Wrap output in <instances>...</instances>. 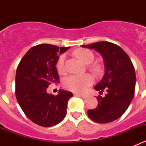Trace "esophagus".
Returning a JSON list of instances; mask_svg holds the SVG:
<instances>
[{"instance_id": "34e87169", "label": "esophagus", "mask_w": 146, "mask_h": 146, "mask_svg": "<svg viewBox=\"0 0 146 146\" xmlns=\"http://www.w3.org/2000/svg\"><path fill=\"white\" fill-rule=\"evenodd\" d=\"M77 96H80V97H82V99H87L88 97V95H85V94H76Z\"/></svg>"}]
</instances>
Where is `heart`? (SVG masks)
<instances>
[{"label":"heart","instance_id":"b5f03b06","mask_svg":"<svg viewBox=\"0 0 146 146\" xmlns=\"http://www.w3.org/2000/svg\"><path fill=\"white\" fill-rule=\"evenodd\" d=\"M73 55L80 61L88 64V68L94 74H99L102 72V66L99 64L92 63L94 60V54L90 50L85 48H78L73 52ZM64 55H60L58 59L55 67L59 74L65 73L64 66ZM94 82L92 76L89 74L82 75H72L66 77L64 81V86L66 89L75 93H82L86 91L88 87Z\"/></svg>","mask_w":146,"mask_h":146}]
</instances>
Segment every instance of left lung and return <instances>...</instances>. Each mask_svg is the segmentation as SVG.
<instances>
[{
  "label": "left lung",
  "instance_id": "1",
  "mask_svg": "<svg viewBox=\"0 0 146 146\" xmlns=\"http://www.w3.org/2000/svg\"><path fill=\"white\" fill-rule=\"evenodd\" d=\"M82 47L94 49L102 55L105 66V74L94 89L101 94L106 91L102 97H96L98 105L88 110L91 120L99 123H106L118 119L129 106L135 95V67L128 55L117 44L109 42H99Z\"/></svg>",
  "mask_w": 146,
  "mask_h": 146
}]
</instances>
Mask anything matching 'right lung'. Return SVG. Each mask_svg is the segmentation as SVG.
Instances as JSON below:
<instances>
[{
  "label": "right lung",
  "instance_id": "obj_1",
  "mask_svg": "<svg viewBox=\"0 0 146 146\" xmlns=\"http://www.w3.org/2000/svg\"><path fill=\"white\" fill-rule=\"evenodd\" d=\"M69 47L42 44L31 47L18 65L15 94L20 108L33 123L44 127L58 124L66 115L67 103L72 93L60 90L54 96L47 93L51 83L59 82L55 64L58 54Z\"/></svg>",
  "mask_w": 146,
  "mask_h": 146
}]
</instances>
